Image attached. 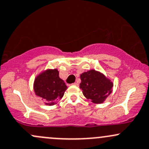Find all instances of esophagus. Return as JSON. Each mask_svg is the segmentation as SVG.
Listing matches in <instances>:
<instances>
[{"instance_id":"34e87169","label":"esophagus","mask_w":149,"mask_h":149,"mask_svg":"<svg viewBox=\"0 0 149 149\" xmlns=\"http://www.w3.org/2000/svg\"><path fill=\"white\" fill-rule=\"evenodd\" d=\"M73 85H75V86H77L78 85V83L77 82H74V83H73Z\"/></svg>"}]
</instances>
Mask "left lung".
<instances>
[{
  "mask_svg": "<svg viewBox=\"0 0 149 149\" xmlns=\"http://www.w3.org/2000/svg\"><path fill=\"white\" fill-rule=\"evenodd\" d=\"M79 87L87 100L102 104L112 92L113 82L100 72L91 70L80 75Z\"/></svg>",
  "mask_w": 149,
  "mask_h": 149,
  "instance_id": "left-lung-1",
  "label": "left lung"
}]
</instances>
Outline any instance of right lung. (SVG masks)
Wrapping results in <instances>:
<instances>
[{
    "instance_id": "obj_1",
    "label": "right lung",
    "mask_w": 149,
    "mask_h": 149,
    "mask_svg": "<svg viewBox=\"0 0 149 149\" xmlns=\"http://www.w3.org/2000/svg\"><path fill=\"white\" fill-rule=\"evenodd\" d=\"M33 89L37 96L45 100L46 105L52 106L62 98L68 87L59 77L58 70L54 69L46 70L38 74Z\"/></svg>"
}]
</instances>
